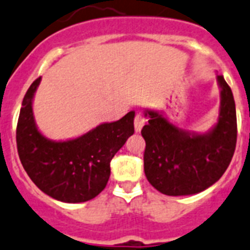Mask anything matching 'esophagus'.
Instances as JSON below:
<instances>
[{
  "label": "esophagus",
  "mask_w": 250,
  "mask_h": 250,
  "mask_svg": "<svg viewBox=\"0 0 250 250\" xmlns=\"http://www.w3.org/2000/svg\"><path fill=\"white\" fill-rule=\"evenodd\" d=\"M144 124H146V119H144V116H142L140 114L136 115L135 120H134V127H135L136 133H139L140 130L143 129Z\"/></svg>",
  "instance_id": "34e87169"
}]
</instances>
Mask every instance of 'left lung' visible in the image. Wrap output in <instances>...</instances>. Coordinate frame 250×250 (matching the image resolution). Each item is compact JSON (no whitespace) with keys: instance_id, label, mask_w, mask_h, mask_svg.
I'll return each mask as SVG.
<instances>
[{"instance_id":"left-lung-1","label":"left lung","mask_w":250,"mask_h":250,"mask_svg":"<svg viewBox=\"0 0 250 250\" xmlns=\"http://www.w3.org/2000/svg\"><path fill=\"white\" fill-rule=\"evenodd\" d=\"M217 123L206 133L176 126L163 112L146 110L148 124L142 129L146 140V180L168 196L195 195L220 180L229 167L236 146V111L231 88L223 76Z\"/></svg>"}]
</instances>
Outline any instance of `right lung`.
<instances>
[{"label":"right lung","instance_id":"1","mask_svg":"<svg viewBox=\"0 0 250 250\" xmlns=\"http://www.w3.org/2000/svg\"><path fill=\"white\" fill-rule=\"evenodd\" d=\"M42 77L33 82L22 100L16 143L23 169L38 188L67 204L86 202L106 187L110 162L134 134L135 112L120 120L100 124L74 139L55 142L36 126L33 100Z\"/></svg>","mask_w":250,"mask_h":250}]
</instances>
